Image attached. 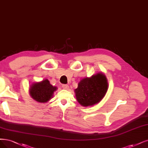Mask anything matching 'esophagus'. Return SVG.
Here are the masks:
<instances>
[{"instance_id":"34e87169","label":"esophagus","mask_w":148,"mask_h":148,"mask_svg":"<svg viewBox=\"0 0 148 148\" xmlns=\"http://www.w3.org/2000/svg\"><path fill=\"white\" fill-rule=\"evenodd\" d=\"M62 88L64 90H68L69 89V86L68 85H63Z\"/></svg>"}]
</instances>
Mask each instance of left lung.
<instances>
[{
    "instance_id": "obj_1",
    "label": "left lung",
    "mask_w": 148,
    "mask_h": 148,
    "mask_svg": "<svg viewBox=\"0 0 148 148\" xmlns=\"http://www.w3.org/2000/svg\"><path fill=\"white\" fill-rule=\"evenodd\" d=\"M108 88L104 74L97 73L90 77L81 79L77 88L74 90L76 99L84 107H91L102 101Z\"/></svg>"
}]
</instances>
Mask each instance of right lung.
<instances>
[{
	"label": "right lung",
	"instance_id": "obj_1",
	"mask_svg": "<svg viewBox=\"0 0 148 148\" xmlns=\"http://www.w3.org/2000/svg\"><path fill=\"white\" fill-rule=\"evenodd\" d=\"M57 90V86H52L47 79H45L32 83L29 87V93L36 102L47 103L53 97L54 92Z\"/></svg>",
	"mask_w": 148,
	"mask_h": 148
}]
</instances>
